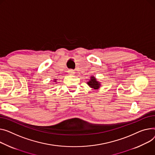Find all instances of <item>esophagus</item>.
I'll return each instance as SVG.
<instances>
[{
	"mask_svg": "<svg viewBox=\"0 0 155 155\" xmlns=\"http://www.w3.org/2000/svg\"><path fill=\"white\" fill-rule=\"evenodd\" d=\"M68 73L70 75H74V74H75V72H74V71L73 70L70 69V70H68Z\"/></svg>",
	"mask_w": 155,
	"mask_h": 155,
	"instance_id": "obj_1",
	"label": "esophagus"
}]
</instances>
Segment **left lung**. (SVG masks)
<instances>
[{
    "mask_svg": "<svg viewBox=\"0 0 155 155\" xmlns=\"http://www.w3.org/2000/svg\"><path fill=\"white\" fill-rule=\"evenodd\" d=\"M87 84L91 88H93L94 89H98V88H99V87L100 86V84L99 82L97 81L96 80V78L94 77H91L90 80L88 82H87Z\"/></svg>",
    "mask_w": 155,
    "mask_h": 155,
    "instance_id": "8db88e82",
    "label": "left lung"
}]
</instances>
